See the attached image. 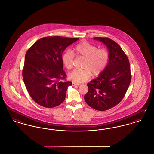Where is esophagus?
Masks as SVG:
<instances>
[{"label": "esophagus", "instance_id": "esophagus-1", "mask_svg": "<svg viewBox=\"0 0 154 154\" xmlns=\"http://www.w3.org/2000/svg\"><path fill=\"white\" fill-rule=\"evenodd\" d=\"M72 85L74 86V87H75V86H78V85H79V84H76V83H75V82H73V83H72Z\"/></svg>", "mask_w": 154, "mask_h": 154}]
</instances>
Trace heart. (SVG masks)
Masks as SVG:
<instances>
[{
	"label": "heart",
	"instance_id": "obj_1",
	"mask_svg": "<svg viewBox=\"0 0 154 154\" xmlns=\"http://www.w3.org/2000/svg\"><path fill=\"white\" fill-rule=\"evenodd\" d=\"M77 57L84 58L82 70H75L69 74L70 80L76 83L84 82L90 78L92 73L97 76L102 72L108 63L109 54L105 48H97L94 44L84 41L77 44L74 48ZM74 54L70 50H67L62 56L63 65L68 70L73 66Z\"/></svg>",
	"mask_w": 154,
	"mask_h": 154
}]
</instances>
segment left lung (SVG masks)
Instances as JSON below:
<instances>
[{
	"label": "left lung",
	"mask_w": 154,
	"mask_h": 154,
	"mask_svg": "<svg viewBox=\"0 0 154 154\" xmlns=\"http://www.w3.org/2000/svg\"><path fill=\"white\" fill-rule=\"evenodd\" d=\"M107 47L108 64L97 77L87 84L88 92L84 96L86 103L99 111L109 110L124 98L131 81L129 59L118 44L107 37H94Z\"/></svg>",
	"instance_id": "8db88e82"
}]
</instances>
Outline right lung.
<instances>
[{"instance_id": "add662e5", "label": "right lung", "mask_w": 154, "mask_h": 154, "mask_svg": "<svg viewBox=\"0 0 154 154\" xmlns=\"http://www.w3.org/2000/svg\"><path fill=\"white\" fill-rule=\"evenodd\" d=\"M79 39L45 37L37 40L26 52L22 77L30 97L38 104L52 108L65 100L66 91L72 82L60 81L66 77L62 54Z\"/></svg>"}]
</instances>
